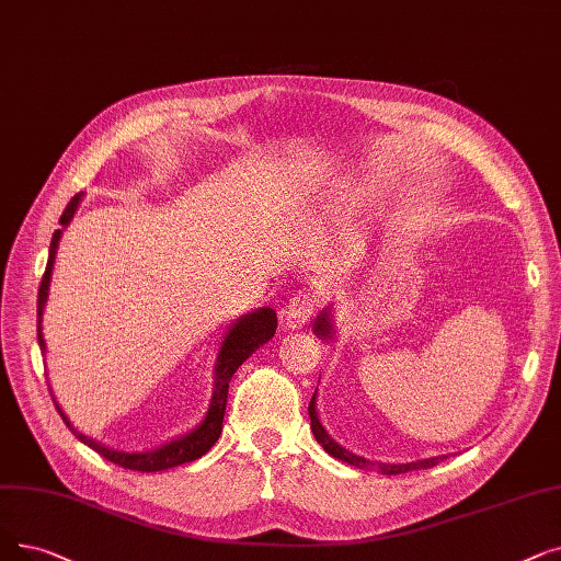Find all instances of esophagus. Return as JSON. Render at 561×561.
<instances>
[{
	"label": "esophagus",
	"instance_id": "esophagus-1",
	"mask_svg": "<svg viewBox=\"0 0 561 561\" xmlns=\"http://www.w3.org/2000/svg\"><path fill=\"white\" fill-rule=\"evenodd\" d=\"M313 309H316V298L311 294H296L284 311V325L290 330L305 328L311 319Z\"/></svg>",
	"mask_w": 561,
	"mask_h": 561
}]
</instances>
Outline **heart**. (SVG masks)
<instances>
[{"label":"heart","instance_id":"obj_1","mask_svg":"<svg viewBox=\"0 0 561 561\" xmlns=\"http://www.w3.org/2000/svg\"><path fill=\"white\" fill-rule=\"evenodd\" d=\"M344 197H346V199H351V194H344Z\"/></svg>","mask_w":561,"mask_h":561}]
</instances>
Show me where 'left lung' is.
Listing matches in <instances>:
<instances>
[{
  "label": "left lung",
  "mask_w": 561,
  "mask_h": 561,
  "mask_svg": "<svg viewBox=\"0 0 561 561\" xmlns=\"http://www.w3.org/2000/svg\"><path fill=\"white\" fill-rule=\"evenodd\" d=\"M313 334L323 339V341H330L334 339L336 330H334V313H332V307H325L321 311V316H316V321L311 325ZM309 420H311V433L316 437V443H319L332 458L336 460H344L348 462V466L353 468H359V470H371L376 468L378 472L382 474H403V472H410V470H426V468H433L437 466V462L445 460L447 456H431V458H422V460H412V462H380V460H369L364 456H357L353 451H348L346 447H341L334 437H330V433L325 431V426L321 424L319 420V412H316V394L311 397L309 401Z\"/></svg>",
  "instance_id": "obj_1"
}]
</instances>
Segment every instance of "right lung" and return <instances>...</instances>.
Segmentation results:
<instances>
[{
	"label": "right lung",
	"mask_w": 561,
	"mask_h": 561,
	"mask_svg": "<svg viewBox=\"0 0 561 561\" xmlns=\"http://www.w3.org/2000/svg\"><path fill=\"white\" fill-rule=\"evenodd\" d=\"M84 194H76L64 210V215L59 217V225L61 229H57L53 233V242H50V254H47V265H45V275L41 279L38 286V346L41 353L45 355V339H43V311H45V302L47 296H50V279H53V267H55V259H57V250H59V240L64 229L70 225L72 215H76L78 206L82 204ZM277 330V313L273 307H259L254 311L242 313L240 319H236L227 334L222 336V346L217 351V359H215V369H213V397L208 403V410L204 420L190 428L187 433L174 437V440H169L156 449H146V451H124V449H114L107 447L99 440H93V437L84 435L82 431H78L76 426L70 424L66 412L59 408L55 394L53 401L59 410V415L64 420V424L72 431V435L78 437L80 443H84L87 447H91L93 451H99L101 456H105L107 460L116 462L121 468H128V470H137V472H160V470H169V468H176L183 466V462L190 460H197L202 458L215 443L217 437L222 433V422H225V410H227V394H229V382L233 378V374L238 371V367L242 362H245L254 351H259V346L267 344L275 336Z\"/></svg>",
	"instance_id": "1"
}]
</instances>
